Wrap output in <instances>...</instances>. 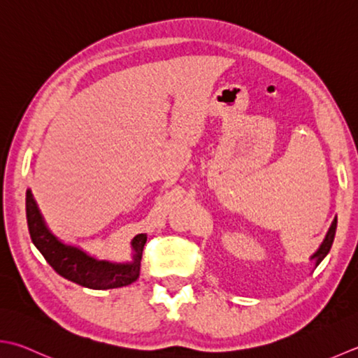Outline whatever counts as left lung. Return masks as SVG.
Masks as SVG:
<instances>
[{
    "instance_id": "8db88e82",
    "label": "left lung",
    "mask_w": 358,
    "mask_h": 358,
    "mask_svg": "<svg viewBox=\"0 0 358 358\" xmlns=\"http://www.w3.org/2000/svg\"><path fill=\"white\" fill-rule=\"evenodd\" d=\"M335 231H337V217L334 219L332 225H331V228H329L327 234L324 237V241L321 242V245H320V248L310 256V261L315 262V267H318L321 261H323V259L327 256L329 251H331V247L334 243V237H335Z\"/></svg>"
}]
</instances>
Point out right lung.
Instances as JSON below:
<instances>
[{
	"label": "right lung",
	"mask_w": 358,
	"mask_h": 358,
	"mask_svg": "<svg viewBox=\"0 0 358 358\" xmlns=\"http://www.w3.org/2000/svg\"><path fill=\"white\" fill-rule=\"evenodd\" d=\"M26 219L35 247L43 255L46 262L68 281L88 289L107 290L125 287L139 278L147 234H136L131 239L133 255L130 262H113L91 256L82 248L62 242L57 236L52 234L40 213L31 189L26 191Z\"/></svg>",
	"instance_id": "right-lung-1"
}]
</instances>
